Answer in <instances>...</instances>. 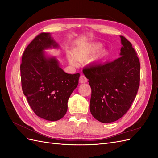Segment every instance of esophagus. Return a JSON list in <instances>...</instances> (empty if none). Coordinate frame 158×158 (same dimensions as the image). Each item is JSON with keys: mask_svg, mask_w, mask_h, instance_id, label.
I'll return each instance as SVG.
<instances>
[{"mask_svg": "<svg viewBox=\"0 0 158 158\" xmlns=\"http://www.w3.org/2000/svg\"><path fill=\"white\" fill-rule=\"evenodd\" d=\"M87 81H88V80H87L86 77H85V76H84V75H81V76H80V79H79V82H80V83H81V84H84V83L87 82Z\"/></svg>", "mask_w": 158, "mask_h": 158, "instance_id": "1", "label": "esophagus"}]
</instances>
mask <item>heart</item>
<instances>
[{
    "instance_id": "heart-1",
    "label": "heart",
    "mask_w": 158,
    "mask_h": 158,
    "mask_svg": "<svg viewBox=\"0 0 158 158\" xmlns=\"http://www.w3.org/2000/svg\"><path fill=\"white\" fill-rule=\"evenodd\" d=\"M102 44L99 43H92V44H86L81 45L75 47L73 49V54L71 52L66 53V58H67L69 63L73 66L78 64V61H84L89 59L91 56H92L95 52L102 49ZM104 55V51H100L98 54L95 55L92 59V62L97 61L100 59Z\"/></svg>"
}]
</instances>
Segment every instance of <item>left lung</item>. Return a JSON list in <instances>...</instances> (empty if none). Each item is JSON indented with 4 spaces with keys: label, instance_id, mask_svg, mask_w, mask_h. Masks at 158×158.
<instances>
[{
    "label": "left lung",
    "instance_id": "8db88e82",
    "mask_svg": "<svg viewBox=\"0 0 158 158\" xmlns=\"http://www.w3.org/2000/svg\"><path fill=\"white\" fill-rule=\"evenodd\" d=\"M120 37V57L83 70L92 89L90 112L103 123L116 121L128 111L140 85V64L136 52L130 41Z\"/></svg>",
    "mask_w": 158,
    "mask_h": 158
}]
</instances>
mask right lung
Here are the masks:
<instances>
[{"instance_id":"right-lung-1","label":"right lung","mask_w":158,"mask_h":158,"mask_svg":"<svg viewBox=\"0 0 158 158\" xmlns=\"http://www.w3.org/2000/svg\"><path fill=\"white\" fill-rule=\"evenodd\" d=\"M59 47L50 33H41L26 47L20 65L22 91L28 103L38 117L50 121L65 115L80 77L79 73H66L58 59L45 51Z\"/></svg>"}]
</instances>
